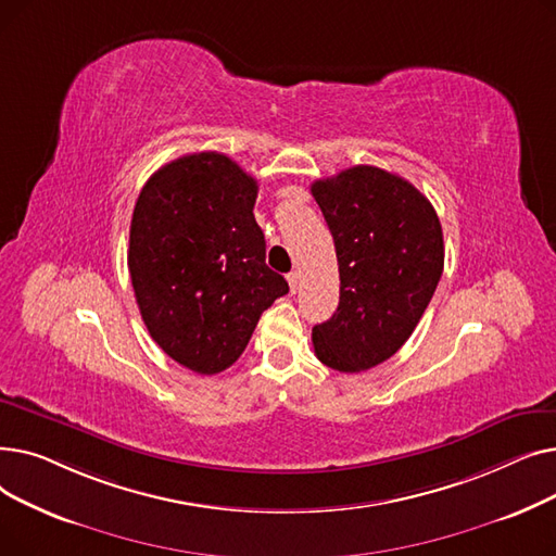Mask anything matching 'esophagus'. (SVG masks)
<instances>
[{
  "label": "esophagus",
  "instance_id": "obj_1",
  "mask_svg": "<svg viewBox=\"0 0 556 556\" xmlns=\"http://www.w3.org/2000/svg\"><path fill=\"white\" fill-rule=\"evenodd\" d=\"M288 286H290V293H298V286H300V275L298 273H288Z\"/></svg>",
  "mask_w": 556,
  "mask_h": 556
}]
</instances>
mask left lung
I'll return each instance as SVG.
<instances>
[{
	"label": "left lung",
	"instance_id": "obj_1",
	"mask_svg": "<svg viewBox=\"0 0 556 556\" xmlns=\"http://www.w3.org/2000/svg\"><path fill=\"white\" fill-rule=\"evenodd\" d=\"M311 193L340 270V304L313 327L315 356L358 374L394 356L419 325L444 270L442 225L419 189L378 166L315 180Z\"/></svg>",
	"mask_w": 556,
	"mask_h": 556
}]
</instances>
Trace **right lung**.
Masks as SVG:
<instances>
[{"mask_svg": "<svg viewBox=\"0 0 556 556\" xmlns=\"http://www.w3.org/2000/svg\"><path fill=\"white\" fill-rule=\"evenodd\" d=\"M256 180L223 153L155 170L130 223L128 270L146 329L182 367L212 376L239 361L261 313L288 293L266 266Z\"/></svg>", "mask_w": 556, "mask_h": 556, "instance_id": "add662e5", "label": "right lung"}]
</instances>
